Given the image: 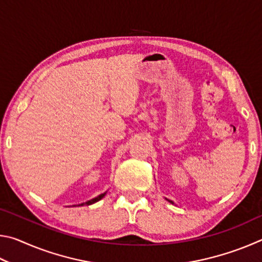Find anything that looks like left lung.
<instances>
[{
	"mask_svg": "<svg viewBox=\"0 0 262 262\" xmlns=\"http://www.w3.org/2000/svg\"><path fill=\"white\" fill-rule=\"evenodd\" d=\"M166 200H167V199H166ZM167 201H168V202H171V203H172V205H173V202H172V201H170V200H167Z\"/></svg>",
	"mask_w": 262,
	"mask_h": 262,
	"instance_id": "obj_1",
	"label": "left lung"
}]
</instances>
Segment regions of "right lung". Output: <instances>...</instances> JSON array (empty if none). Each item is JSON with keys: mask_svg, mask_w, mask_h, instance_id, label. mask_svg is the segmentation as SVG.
I'll list each match as a JSON object with an SVG mask.
<instances>
[{"mask_svg": "<svg viewBox=\"0 0 262 262\" xmlns=\"http://www.w3.org/2000/svg\"><path fill=\"white\" fill-rule=\"evenodd\" d=\"M105 194H106V192L103 193V194L98 195V196L95 198V199H92V200H89V201H86V202H83V203H81V205H78V206H84V205H85V206H90V205H92V203L98 202L99 200H101V199H103V198L105 196Z\"/></svg>", "mask_w": 262, "mask_h": 262, "instance_id": "add662e5", "label": "right lung"}]
</instances>
